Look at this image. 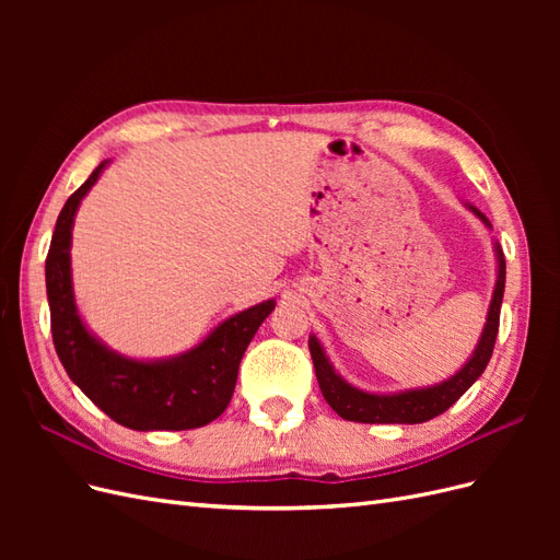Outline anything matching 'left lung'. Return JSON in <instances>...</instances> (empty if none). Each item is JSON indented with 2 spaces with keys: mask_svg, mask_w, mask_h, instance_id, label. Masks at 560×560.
Returning <instances> with one entry per match:
<instances>
[{
  "mask_svg": "<svg viewBox=\"0 0 560 560\" xmlns=\"http://www.w3.org/2000/svg\"><path fill=\"white\" fill-rule=\"evenodd\" d=\"M463 206L474 217L481 219L486 229H493V224L488 222V217L479 208H474L471 202H463ZM493 252H495L498 273H495L493 296H490V306H488L483 331L479 336V343L474 346L467 362L457 369L453 376L444 381L425 385V387L397 389V393H369V389L354 387L338 374L334 364L329 362L325 348H322L319 338L311 334L308 348H311V358L315 364V376L322 389V397L327 399V404L338 416L343 420L371 422V425H416V422H428L439 413H444L467 393V389L474 385V381H477L483 374V369L488 366L490 354H493L495 338H498V327H500L506 266H504V254L498 241H493Z\"/></svg>",
  "mask_w": 560,
  "mask_h": 560,
  "instance_id": "1",
  "label": "left lung"
}]
</instances>
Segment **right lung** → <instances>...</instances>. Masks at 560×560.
<instances>
[{
  "label": "right lung",
  "instance_id": "add662e5",
  "mask_svg": "<svg viewBox=\"0 0 560 560\" xmlns=\"http://www.w3.org/2000/svg\"><path fill=\"white\" fill-rule=\"evenodd\" d=\"M109 163H100L91 177L67 198L50 238L46 296L56 352L67 376L118 425L138 432L202 428L222 416L229 406L243 354L261 322L276 308V299L261 301L219 322L198 346L173 358L140 360L109 348L89 329L79 313L70 254L81 200Z\"/></svg>",
  "mask_w": 560,
  "mask_h": 560
}]
</instances>
